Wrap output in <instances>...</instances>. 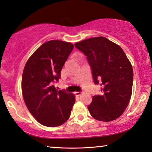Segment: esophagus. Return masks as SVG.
<instances>
[{"label": "esophagus", "mask_w": 152, "mask_h": 152, "mask_svg": "<svg viewBox=\"0 0 152 152\" xmlns=\"http://www.w3.org/2000/svg\"><path fill=\"white\" fill-rule=\"evenodd\" d=\"M75 94L76 96H80V95L83 94V92L82 91H76V92H75Z\"/></svg>", "instance_id": "1"}]
</instances>
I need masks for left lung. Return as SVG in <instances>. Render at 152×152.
Returning a JSON list of instances; mask_svg holds the SVG:
<instances>
[{"instance_id": "left-lung-1", "label": "left lung", "mask_w": 152, "mask_h": 152, "mask_svg": "<svg viewBox=\"0 0 152 152\" xmlns=\"http://www.w3.org/2000/svg\"><path fill=\"white\" fill-rule=\"evenodd\" d=\"M75 47L87 56L94 83L102 95L93 96L88 110L98 121H111L123 114L132 96L133 69L119 45L104 37L77 42Z\"/></svg>"}]
</instances>
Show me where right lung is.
I'll return each instance as SVG.
<instances>
[{
	"label": "right lung",
	"instance_id": "obj_1",
	"mask_svg": "<svg viewBox=\"0 0 152 152\" xmlns=\"http://www.w3.org/2000/svg\"><path fill=\"white\" fill-rule=\"evenodd\" d=\"M74 48V45L51 40L36 50L25 65L22 78L24 100L36 120L48 127L62 125L70 117L75 96L53 85Z\"/></svg>",
	"mask_w": 152,
	"mask_h": 152
}]
</instances>
